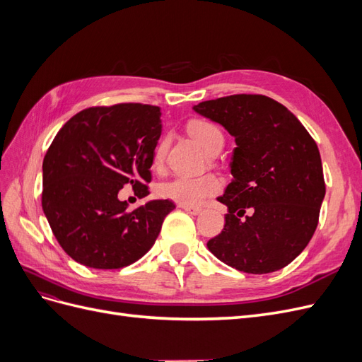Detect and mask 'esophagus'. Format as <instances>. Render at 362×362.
<instances>
[{"label":"esophagus","mask_w":362,"mask_h":362,"mask_svg":"<svg viewBox=\"0 0 362 362\" xmlns=\"http://www.w3.org/2000/svg\"><path fill=\"white\" fill-rule=\"evenodd\" d=\"M180 206L182 208L185 213H189L192 216H198L202 211V208L201 206H196V205H180Z\"/></svg>","instance_id":"34e87169"}]
</instances>
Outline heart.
<instances>
[{
    "label": "heart",
    "instance_id": "1",
    "mask_svg": "<svg viewBox=\"0 0 362 362\" xmlns=\"http://www.w3.org/2000/svg\"><path fill=\"white\" fill-rule=\"evenodd\" d=\"M189 133L205 154L214 157L223 146V134L216 125L205 120H193L189 125ZM168 141L163 140L156 149L154 164L161 166L166 157ZM222 182L214 175L202 177H177L158 185V194L164 199H170L180 205H199L208 196L221 192Z\"/></svg>",
    "mask_w": 362,
    "mask_h": 362
}]
</instances>
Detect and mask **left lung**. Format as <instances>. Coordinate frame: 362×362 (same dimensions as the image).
<instances>
[{
  "instance_id": "8db88e82",
  "label": "left lung",
  "mask_w": 362,
  "mask_h": 362,
  "mask_svg": "<svg viewBox=\"0 0 362 362\" xmlns=\"http://www.w3.org/2000/svg\"><path fill=\"white\" fill-rule=\"evenodd\" d=\"M235 139L233 180L217 201L223 231L208 249L225 264L262 275L276 272L310 243L326 187L319 148L287 107L264 95H231L193 105ZM246 209L251 214L240 219Z\"/></svg>"
}]
</instances>
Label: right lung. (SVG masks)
I'll use <instances>...</instances> for the list:
<instances>
[{"instance_id": "1", "label": "right lung", "mask_w": 362, "mask_h": 362, "mask_svg": "<svg viewBox=\"0 0 362 362\" xmlns=\"http://www.w3.org/2000/svg\"><path fill=\"white\" fill-rule=\"evenodd\" d=\"M160 116L156 105L90 107L54 137L42 164V208L63 250L80 264H133L156 243L175 208L169 199H156L129 211L117 198L127 184L137 198L149 194Z\"/></svg>"}]
</instances>
